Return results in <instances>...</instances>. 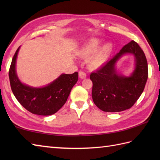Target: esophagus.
Returning <instances> with one entry per match:
<instances>
[{
	"label": "esophagus",
	"instance_id": "1",
	"mask_svg": "<svg viewBox=\"0 0 160 160\" xmlns=\"http://www.w3.org/2000/svg\"><path fill=\"white\" fill-rule=\"evenodd\" d=\"M79 77L81 78V79H84L87 77V75L85 73V72H84L82 71H79Z\"/></svg>",
	"mask_w": 160,
	"mask_h": 160
}]
</instances>
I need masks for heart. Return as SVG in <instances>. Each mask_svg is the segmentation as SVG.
<instances>
[{
	"label": "heart",
	"mask_w": 160,
	"mask_h": 160,
	"mask_svg": "<svg viewBox=\"0 0 160 160\" xmlns=\"http://www.w3.org/2000/svg\"><path fill=\"white\" fill-rule=\"evenodd\" d=\"M100 41L98 39H92L88 42L81 51V55L84 58L89 57L93 53L100 45ZM112 47L111 44H106L94 53L89 60V66L93 69L100 67L107 60L111 52Z\"/></svg>",
	"instance_id": "heart-1"
}]
</instances>
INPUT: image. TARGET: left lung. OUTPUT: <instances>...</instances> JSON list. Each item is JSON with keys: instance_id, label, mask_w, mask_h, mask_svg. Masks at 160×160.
<instances>
[{"instance_id": "8db88e82", "label": "left lung", "mask_w": 160, "mask_h": 160, "mask_svg": "<svg viewBox=\"0 0 160 160\" xmlns=\"http://www.w3.org/2000/svg\"><path fill=\"white\" fill-rule=\"evenodd\" d=\"M127 53L132 54L136 60L135 70L129 77L119 75L114 68L118 58ZM148 74L147 60L143 50L136 42L131 40L113 58L91 73L94 104L106 112L128 109L143 92Z\"/></svg>"}]
</instances>
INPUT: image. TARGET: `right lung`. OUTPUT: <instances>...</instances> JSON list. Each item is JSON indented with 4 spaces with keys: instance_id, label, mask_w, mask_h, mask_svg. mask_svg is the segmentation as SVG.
Masks as SVG:
<instances>
[{
    "instance_id": "right-lung-1",
    "label": "right lung",
    "mask_w": 160,
    "mask_h": 160,
    "mask_svg": "<svg viewBox=\"0 0 160 160\" xmlns=\"http://www.w3.org/2000/svg\"><path fill=\"white\" fill-rule=\"evenodd\" d=\"M20 47L13 56L9 71L12 91L22 106L32 113L50 115L65 104L71 90L78 79V73L62 74L48 85L34 88L22 84L16 72V62Z\"/></svg>"
}]
</instances>
